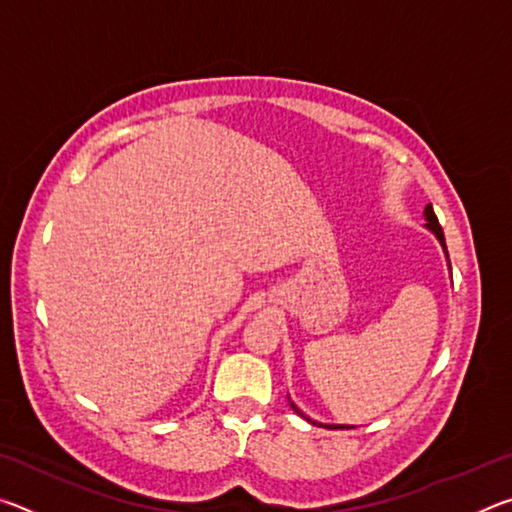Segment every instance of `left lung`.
I'll list each match as a JSON object with an SVG mask.
<instances>
[{
	"label": "left lung",
	"instance_id": "8db88e82",
	"mask_svg": "<svg viewBox=\"0 0 512 512\" xmlns=\"http://www.w3.org/2000/svg\"><path fill=\"white\" fill-rule=\"evenodd\" d=\"M424 216H427V225H429V228L433 230V232H436V237L440 239V244H443V248H445V253H447V246H445V235H443V228H440V223H438V216L436 214H433V207L431 205H427V210H424ZM291 409L293 411H296L298 415H302L298 409H296V404H291ZM302 418H305V415H302ZM327 429H350V427H329V424H327Z\"/></svg>",
	"mask_w": 512,
	"mask_h": 512
}]
</instances>
